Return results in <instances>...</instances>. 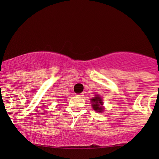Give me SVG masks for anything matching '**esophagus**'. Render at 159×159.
I'll return each instance as SVG.
<instances>
[{
    "label": "esophagus",
    "instance_id": "esophagus-1",
    "mask_svg": "<svg viewBox=\"0 0 159 159\" xmlns=\"http://www.w3.org/2000/svg\"><path fill=\"white\" fill-rule=\"evenodd\" d=\"M84 94L83 93H81V94H78L77 96H78V97H83Z\"/></svg>",
    "mask_w": 159,
    "mask_h": 159
}]
</instances>
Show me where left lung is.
Here are the masks:
<instances>
[{"mask_svg": "<svg viewBox=\"0 0 159 159\" xmlns=\"http://www.w3.org/2000/svg\"><path fill=\"white\" fill-rule=\"evenodd\" d=\"M91 102H92V107L95 111L97 112L102 113L104 111V107H103V101L102 98L101 96L96 95L95 97H93L92 99H90Z\"/></svg>", "mask_w": 159, "mask_h": 159, "instance_id": "1", "label": "left lung"}]
</instances>
